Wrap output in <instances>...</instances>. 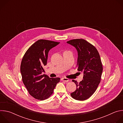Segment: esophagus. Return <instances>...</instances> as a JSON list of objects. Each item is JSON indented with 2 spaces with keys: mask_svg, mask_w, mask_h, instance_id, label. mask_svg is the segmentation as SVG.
<instances>
[{
  "mask_svg": "<svg viewBox=\"0 0 123 123\" xmlns=\"http://www.w3.org/2000/svg\"><path fill=\"white\" fill-rule=\"evenodd\" d=\"M62 80L64 81H65V82H68L69 81V79L67 78H66V77H63L62 78Z\"/></svg>",
  "mask_w": 123,
  "mask_h": 123,
  "instance_id": "34e87169",
  "label": "esophagus"
}]
</instances>
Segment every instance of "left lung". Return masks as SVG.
<instances>
[{
	"instance_id": "obj_1",
	"label": "left lung",
	"mask_w": 123,
	"mask_h": 123,
	"mask_svg": "<svg viewBox=\"0 0 123 123\" xmlns=\"http://www.w3.org/2000/svg\"><path fill=\"white\" fill-rule=\"evenodd\" d=\"M67 42L76 49L77 69L84 74L82 81L78 83L73 80L76 85V90L71 95L76 100H85L95 92L100 83L103 72L100 56L96 48L85 39H75Z\"/></svg>"
}]
</instances>
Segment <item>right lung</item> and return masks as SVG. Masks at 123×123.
<instances>
[{
	"label": "right lung",
	"instance_id": "right-lung-1",
	"mask_svg": "<svg viewBox=\"0 0 123 123\" xmlns=\"http://www.w3.org/2000/svg\"><path fill=\"white\" fill-rule=\"evenodd\" d=\"M60 42L40 39L33 43L26 51L20 65L23 84L29 94L35 99L44 100L54 92L59 78H49L42 75L47 65L49 50Z\"/></svg>",
	"mask_w": 123,
	"mask_h": 123
}]
</instances>
